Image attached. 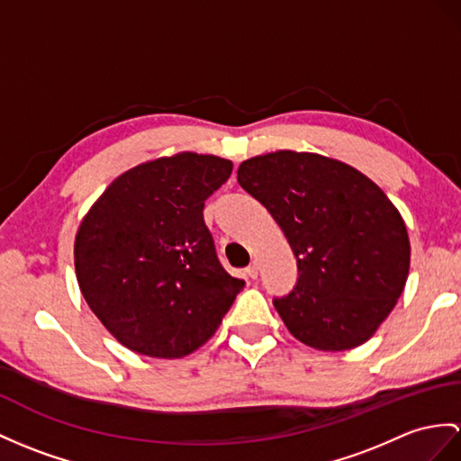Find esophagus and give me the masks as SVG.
<instances>
[{"instance_id": "1", "label": "esophagus", "mask_w": 461, "mask_h": 461, "mask_svg": "<svg viewBox=\"0 0 461 461\" xmlns=\"http://www.w3.org/2000/svg\"><path fill=\"white\" fill-rule=\"evenodd\" d=\"M246 276L252 277V279L258 277V262H256V260H254L249 267H246Z\"/></svg>"}]
</instances>
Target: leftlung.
Segmentation results:
<instances>
[{
  "instance_id": "obj_1",
  "label": "left lung",
  "mask_w": 461,
  "mask_h": 461,
  "mask_svg": "<svg viewBox=\"0 0 461 461\" xmlns=\"http://www.w3.org/2000/svg\"><path fill=\"white\" fill-rule=\"evenodd\" d=\"M237 179L297 258L295 289L274 299L287 330L324 352L372 339L397 305L411 266L407 224L391 199L354 166L317 152L252 156Z\"/></svg>"
}]
</instances>
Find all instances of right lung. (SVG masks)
<instances>
[{"mask_svg":"<svg viewBox=\"0 0 461 461\" xmlns=\"http://www.w3.org/2000/svg\"><path fill=\"white\" fill-rule=\"evenodd\" d=\"M232 162L177 152L117 176L76 232L77 285L99 322L132 352L177 360L217 332L244 285L224 272L203 201Z\"/></svg>","mask_w":461,"mask_h":461,"instance_id":"add662e5","label":"right lung"}]
</instances>
